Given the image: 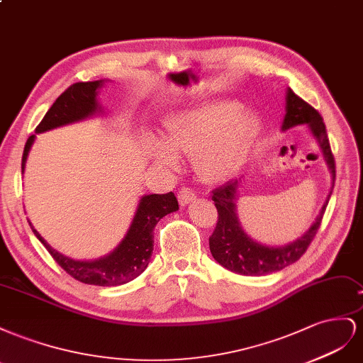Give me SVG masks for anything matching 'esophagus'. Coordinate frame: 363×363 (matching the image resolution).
Listing matches in <instances>:
<instances>
[{"instance_id": "1", "label": "esophagus", "mask_w": 363, "mask_h": 363, "mask_svg": "<svg viewBox=\"0 0 363 363\" xmlns=\"http://www.w3.org/2000/svg\"><path fill=\"white\" fill-rule=\"evenodd\" d=\"M196 198V191L190 187H181L179 190V202L181 205H187Z\"/></svg>"}]
</instances>
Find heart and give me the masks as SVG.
<instances>
[{
	"instance_id": "1",
	"label": "heart",
	"mask_w": 363,
	"mask_h": 363,
	"mask_svg": "<svg viewBox=\"0 0 363 363\" xmlns=\"http://www.w3.org/2000/svg\"><path fill=\"white\" fill-rule=\"evenodd\" d=\"M258 132L255 113L234 101H211L174 116L165 124L164 146L155 152L172 162L173 153H194L196 167L205 179L233 174L245 161Z\"/></svg>"
}]
</instances>
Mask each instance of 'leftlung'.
Listing matches in <instances>:
<instances>
[{
    "instance_id": "left-lung-1",
    "label": "left lung",
    "mask_w": 363,
    "mask_h": 363,
    "mask_svg": "<svg viewBox=\"0 0 363 363\" xmlns=\"http://www.w3.org/2000/svg\"><path fill=\"white\" fill-rule=\"evenodd\" d=\"M298 124H308L313 135L316 137L328 169L333 176V187L336 178V164L333 152L330 147L327 129L320 113L308 105L306 100L289 88L286 96V116L283 121V130L298 126ZM239 182L228 181L220 187L213 190L211 199L217 208V223L210 237V251L216 262H219L228 271L240 275H267L287 267L298 262L304 255L308 245L312 243L319 230L320 222L327 208L331 191L318 214L315 223L308 228V231L291 245L269 247L251 240L240 228L239 219L235 216V193ZM331 187V190H333Z\"/></svg>"
}]
</instances>
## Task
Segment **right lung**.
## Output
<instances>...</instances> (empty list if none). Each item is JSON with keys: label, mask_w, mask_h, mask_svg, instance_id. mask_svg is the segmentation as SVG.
<instances>
[{"label": "right lung", "mask_w": 363, "mask_h": 363, "mask_svg": "<svg viewBox=\"0 0 363 363\" xmlns=\"http://www.w3.org/2000/svg\"><path fill=\"white\" fill-rule=\"evenodd\" d=\"M103 85V80L96 82H77L67 88L53 106L48 109L45 117L38 124L36 132H45L68 123L84 120L99 111L97 105V89ZM35 141V135L28 137L24 155H23V170L30 147ZM176 210H179L178 199L173 191L165 194H149L143 196L133 217L129 231L123 242L116 247L112 254L94 262H76L64 257L55 251L53 247L38 234L32 226L39 242L45 246L53 260L64 269V271L80 283L94 286H120L132 281L144 269L147 267L152 251H153V230L157 223Z\"/></svg>", "instance_id": "add662e5"}]
</instances>
